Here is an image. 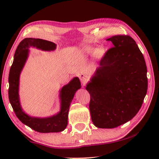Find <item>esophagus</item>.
I'll return each mask as SVG.
<instances>
[{
    "mask_svg": "<svg viewBox=\"0 0 159 159\" xmlns=\"http://www.w3.org/2000/svg\"><path fill=\"white\" fill-rule=\"evenodd\" d=\"M79 79H80V81H81L83 83H85L88 80V77H87V76H86V75L84 74H80Z\"/></svg>",
    "mask_w": 159,
    "mask_h": 159,
    "instance_id": "1",
    "label": "esophagus"
}]
</instances>
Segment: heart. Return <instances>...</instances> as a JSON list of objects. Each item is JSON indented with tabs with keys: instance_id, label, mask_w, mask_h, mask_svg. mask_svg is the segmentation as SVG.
Segmentation results:
<instances>
[{
	"instance_id": "heart-1",
	"label": "heart",
	"mask_w": 159,
	"mask_h": 159,
	"mask_svg": "<svg viewBox=\"0 0 159 159\" xmlns=\"http://www.w3.org/2000/svg\"><path fill=\"white\" fill-rule=\"evenodd\" d=\"M86 51H87L88 53L95 54L98 57H102L104 55H105V52H106L105 50H104L103 48H99L98 49H97V48H87Z\"/></svg>"
}]
</instances>
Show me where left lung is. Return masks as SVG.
Returning <instances> with one entry per match:
<instances>
[{"instance_id":"left-lung-1","label":"left lung","mask_w":159,"mask_h":159,"mask_svg":"<svg viewBox=\"0 0 159 159\" xmlns=\"http://www.w3.org/2000/svg\"><path fill=\"white\" fill-rule=\"evenodd\" d=\"M107 40L114 47L86 85L91 119L99 128H116L130 120L140 109L148 87L144 56L133 38L116 35Z\"/></svg>"}]
</instances>
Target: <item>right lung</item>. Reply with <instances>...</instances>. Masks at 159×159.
<instances>
[{
  "label": "right lung",
  "mask_w": 159,
  "mask_h": 159,
  "mask_svg": "<svg viewBox=\"0 0 159 159\" xmlns=\"http://www.w3.org/2000/svg\"><path fill=\"white\" fill-rule=\"evenodd\" d=\"M36 47L43 50H54L56 44L52 42L40 39L26 38L22 40L15 51L14 60L9 73L8 96L11 106L15 115L20 121L39 133H58L63 131L68 123L69 106L74 94L80 89V82L75 77L60 90V111L55 116L48 118L31 117L22 111L19 98V83L20 75L27 60L29 47Z\"/></svg>",
  "instance_id": "right-lung-1"
}]
</instances>
